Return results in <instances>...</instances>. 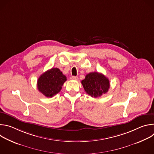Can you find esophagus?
I'll return each mask as SVG.
<instances>
[{"mask_svg":"<svg viewBox=\"0 0 154 154\" xmlns=\"http://www.w3.org/2000/svg\"><path fill=\"white\" fill-rule=\"evenodd\" d=\"M71 79L72 80H78L79 78L77 77H75V76H72V77H71Z\"/></svg>","mask_w":154,"mask_h":154,"instance_id":"34e87169","label":"esophagus"}]
</instances>
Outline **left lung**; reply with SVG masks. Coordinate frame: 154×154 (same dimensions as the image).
I'll use <instances>...</instances> for the list:
<instances>
[{"instance_id": "8db88e82", "label": "left lung", "mask_w": 154, "mask_h": 154, "mask_svg": "<svg viewBox=\"0 0 154 154\" xmlns=\"http://www.w3.org/2000/svg\"><path fill=\"white\" fill-rule=\"evenodd\" d=\"M82 84L86 93L94 98L106 93L109 88V80L97 72L88 74L82 81Z\"/></svg>"}]
</instances>
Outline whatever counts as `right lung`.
Instances as JSON below:
<instances>
[{
    "label": "right lung",
    "instance_id": "obj_1",
    "mask_svg": "<svg viewBox=\"0 0 154 154\" xmlns=\"http://www.w3.org/2000/svg\"><path fill=\"white\" fill-rule=\"evenodd\" d=\"M66 81V77L62 72L58 68H52L40 75L37 81L38 89L46 97H52L60 91Z\"/></svg>",
    "mask_w": 154,
    "mask_h": 154
}]
</instances>
